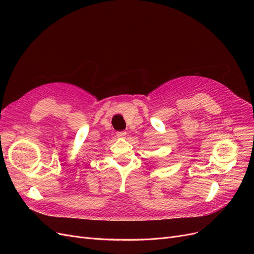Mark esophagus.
<instances>
[{
    "label": "esophagus",
    "instance_id": "obj_1",
    "mask_svg": "<svg viewBox=\"0 0 254 254\" xmlns=\"http://www.w3.org/2000/svg\"><path fill=\"white\" fill-rule=\"evenodd\" d=\"M117 136L120 138H126L127 137V132L125 130H121V132H117Z\"/></svg>",
    "mask_w": 254,
    "mask_h": 254
}]
</instances>
